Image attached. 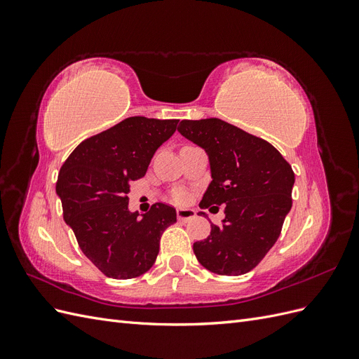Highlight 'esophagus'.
<instances>
[{"instance_id": "obj_1", "label": "esophagus", "mask_w": 359, "mask_h": 359, "mask_svg": "<svg viewBox=\"0 0 359 359\" xmlns=\"http://www.w3.org/2000/svg\"><path fill=\"white\" fill-rule=\"evenodd\" d=\"M194 217H196V212H194L193 210H178L177 211V219L182 223H186L189 220H193Z\"/></svg>"}]
</instances>
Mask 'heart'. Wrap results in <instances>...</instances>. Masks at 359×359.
<instances>
[{"label":"heart","instance_id":"obj_1","mask_svg":"<svg viewBox=\"0 0 359 359\" xmlns=\"http://www.w3.org/2000/svg\"><path fill=\"white\" fill-rule=\"evenodd\" d=\"M173 201H175L177 203H184V202L187 201L186 193H182V191H177L175 194H173Z\"/></svg>","mask_w":359,"mask_h":359}]
</instances>
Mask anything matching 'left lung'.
Listing matches in <instances>:
<instances>
[{
    "label": "left lung",
    "instance_id": "8db88e82",
    "mask_svg": "<svg viewBox=\"0 0 359 359\" xmlns=\"http://www.w3.org/2000/svg\"><path fill=\"white\" fill-rule=\"evenodd\" d=\"M178 132L210 157L212 181L199 206L226 205L222 224H211L193 252L211 273L245 274L278 240L292 208L295 173L266 140L223 119H182Z\"/></svg>",
    "mask_w": 359,
    "mask_h": 359
}]
</instances>
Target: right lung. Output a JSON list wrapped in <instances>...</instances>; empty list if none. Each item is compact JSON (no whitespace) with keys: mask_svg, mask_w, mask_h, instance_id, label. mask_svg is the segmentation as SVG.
I'll return each instance as SVG.
<instances>
[{"mask_svg":"<svg viewBox=\"0 0 359 359\" xmlns=\"http://www.w3.org/2000/svg\"><path fill=\"white\" fill-rule=\"evenodd\" d=\"M180 119L130 116L85 139L62 163L57 193L62 217L82 253L106 277L127 280L154 265L160 238L177 223V211L157 202L137 219L128 211L130 182L145 177L157 148Z\"/></svg>","mask_w":359,"mask_h":359,"instance_id":"right-lung-1","label":"right lung"}]
</instances>
